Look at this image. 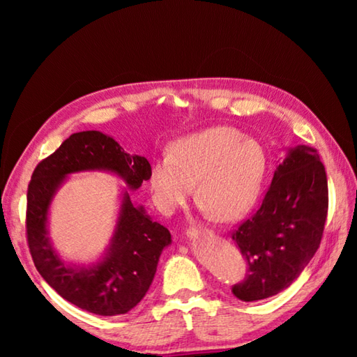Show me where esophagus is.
Instances as JSON below:
<instances>
[{
    "label": "esophagus",
    "instance_id": "1",
    "mask_svg": "<svg viewBox=\"0 0 357 357\" xmlns=\"http://www.w3.org/2000/svg\"><path fill=\"white\" fill-rule=\"evenodd\" d=\"M202 234H211V231L206 228H195V227H190L185 231V236L189 239H197L198 236H202Z\"/></svg>",
    "mask_w": 357,
    "mask_h": 357
}]
</instances>
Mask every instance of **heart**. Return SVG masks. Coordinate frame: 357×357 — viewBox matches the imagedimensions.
<instances>
[{
	"mask_svg": "<svg viewBox=\"0 0 357 357\" xmlns=\"http://www.w3.org/2000/svg\"><path fill=\"white\" fill-rule=\"evenodd\" d=\"M268 164L257 138L229 126H213L174 140L168 155L151 165L149 187L155 206L170 214L189 200L197 183L203 209L219 220H234L255 206Z\"/></svg>",
	"mask_w": 357,
	"mask_h": 357,
	"instance_id": "obj_1",
	"label": "heart"
}]
</instances>
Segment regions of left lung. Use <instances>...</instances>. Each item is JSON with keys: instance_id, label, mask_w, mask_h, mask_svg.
Masks as SVG:
<instances>
[{"instance_id": "8db88e82", "label": "left lung", "mask_w": 357, "mask_h": 357, "mask_svg": "<svg viewBox=\"0 0 357 357\" xmlns=\"http://www.w3.org/2000/svg\"><path fill=\"white\" fill-rule=\"evenodd\" d=\"M326 215L328 178L317 149H288L261 206L231 236L249 264L233 294L253 302L291 285L318 250Z\"/></svg>"}]
</instances>
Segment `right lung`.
Here are the masks:
<instances>
[{
    "label": "right lung",
    "mask_w": 357,
    "mask_h": 357,
    "mask_svg": "<svg viewBox=\"0 0 357 357\" xmlns=\"http://www.w3.org/2000/svg\"><path fill=\"white\" fill-rule=\"evenodd\" d=\"M146 157L128 154L110 135L99 130L72 134L33 172L28 185L26 234L39 274L55 291L80 309L100 317L123 315L140 302L153 283L160 253L172 244L168 229L151 219L130 190L149 179ZM108 171L125 181L121 206L111 244L98 262H64L47 238L50 204L69 174Z\"/></svg>",
    "instance_id": "1"
}]
</instances>
